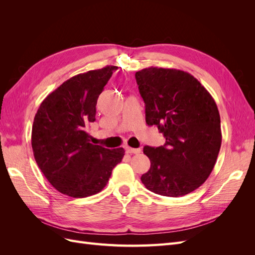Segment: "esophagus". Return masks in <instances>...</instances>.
Listing matches in <instances>:
<instances>
[{
  "label": "esophagus",
  "mask_w": 255,
  "mask_h": 255,
  "mask_svg": "<svg viewBox=\"0 0 255 255\" xmlns=\"http://www.w3.org/2000/svg\"><path fill=\"white\" fill-rule=\"evenodd\" d=\"M127 152L128 154H139L141 152L140 149H134V148H129V146H127Z\"/></svg>",
  "instance_id": "esophagus-1"
}]
</instances>
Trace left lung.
I'll return each mask as SVG.
<instances>
[{
  "label": "left lung",
  "instance_id": "8db88e82",
  "mask_svg": "<svg viewBox=\"0 0 255 255\" xmlns=\"http://www.w3.org/2000/svg\"><path fill=\"white\" fill-rule=\"evenodd\" d=\"M145 122L156 126L164 145H145L149 171L141 182L160 196L182 197L210 176L221 145L220 116L213 97L196 78L176 69L150 67L136 72Z\"/></svg>",
  "mask_w": 255,
  "mask_h": 255
}]
</instances>
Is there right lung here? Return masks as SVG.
<instances>
[{
  "instance_id": "add662e5",
  "label": "right lung",
  "mask_w": 255,
  "mask_h": 255,
  "mask_svg": "<svg viewBox=\"0 0 255 255\" xmlns=\"http://www.w3.org/2000/svg\"><path fill=\"white\" fill-rule=\"evenodd\" d=\"M118 67L106 66L67 80L45 98L32 128L34 157L41 172L59 192L85 198L101 191L125 149L90 143L100 94Z\"/></svg>"
}]
</instances>
